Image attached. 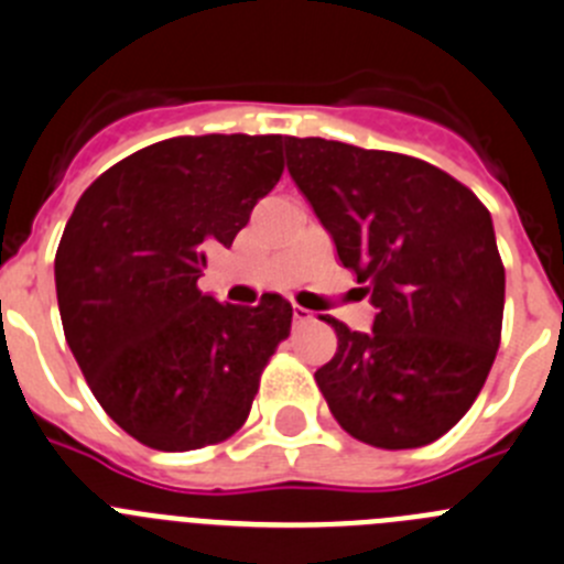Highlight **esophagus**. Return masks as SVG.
I'll list each match as a JSON object with an SVG mask.
<instances>
[{"instance_id": "34e87169", "label": "esophagus", "mask_w": 564, "mask_h": 564, "mask_svg": "<svg viewBox=\"0 0 564 564\" xmlns=\"http://www.w3.org/2000/svg\"><path fill=\"white\" fill-rule=\"evenodd\" d=\"M312 319V312H306L303 306H292V323L294 326H303V323H308Z\"/></svg>"}]
</instances>
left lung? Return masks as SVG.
Here are the masks:
<instances>
[{"label":"left lung","mask_w":564,"mask_h":564,"mask_svg":"<svg viewBox=\"0 0 564 564\" xmlns=\"http://www.w3.org/2000/svg\"><path fill=\"white\" fill-rule=\"evenodd\" d=\"M286 165L377 308L314 373L339 427L382 449L433 444L478 399L503 326L506 270L480 199L415 156L286 137Z\"/></svg>","instance_id":"8db88e82"}]
</instances>
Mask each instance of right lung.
<instances>
[{
	"mask_svg": "<svg viewBox=\"0 0 564 564\" xmlns=\"http://www.w3.org/2000/svg\"><path fill=\"white\" fill-rule=\"evenodd\" d=\"M281 134L171 137L111 165L55 252L64 334L100 408L151 449L185 453L247 421L292 306L219 303L196 281L283 174Z\"/></svg>",
	"mask_w": 564,
	"mask_h": 564,
	"instance_id": "obj_1",
	"label": "right lung"
}]
</instances>
